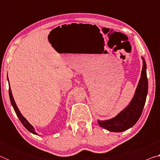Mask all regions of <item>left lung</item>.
Instances as JSON below:
<instances>
[{"label": "left lung", "instance_id": "obj_1", "mask_svg": "<svg viewBox=\"0 0 160 160\" xmlns=\"http://www.w3.org/2000/svg\"><path fill=\"white\" fill-rule=\"evenodd\" d=\"M141 58L142 60V68L134 96L132 97L128 106L114 117L107 120L97 119V123L103 128L111 132H123L133 126L141 116L148 91L147 66L145 58Z\"/></svg>", "mask_w": 160, "mask_h": 160}]
</instances>
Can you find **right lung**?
Here are the masks:
<instances>
[{"label": "right lung", "mask_w": 160, "mask_h": 160, "mask_svg": "<svg viewBox=\"0 0 160 160\" xmlns=\"http://www.w3.org/2000/svg\"><path fill=\"white\" fill-rule=\"evenodd\" d=\"M8 77V76H7ZM8 82H9V80H8ZM9 85H10V82H9ZM9 96H10V102H11V104L13 107V109H14L15 112L16 113V114H17L18 117L20 119V121H21V123H22V125L25 127V128L28 130V131L32 132V133H33L34 135H38V134L36 132H35V129L34 128V126L31 125L30 123H29V121L27 120V119L24 117L20 111L19 110L18 107H17V104H16V103L14 100V98H13V96H12V91H11V89H10V87L9 86Z\"/></svg>", "instance_id": "1"}]
</instances>
